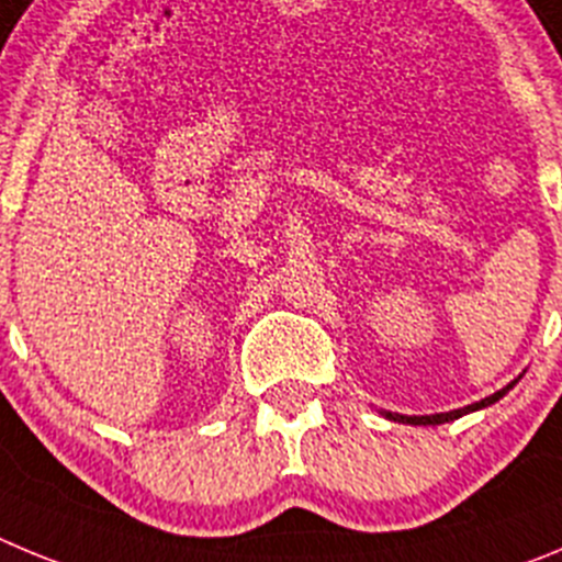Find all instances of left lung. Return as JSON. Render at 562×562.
<instances>
[{"mask_svg": "<svg viewBox=\"0 0 562 562\" xmlns=\"http://www.w3.org/2000/svg\"><path fill=\"white\" fill-rule=\"evenodd\" d=\"M520 378V375H518ZM518 378H515L513 383H507L504 389H498L495 394H490V397H484V401L473 403V406H464V408H453V412H442V414H423V417H417V414H397V412H381L383 417L392 419V423H403V426H442V423H453V419L464 417V414L470 412H479V408H487L493 406V403H498L504 397V394L509 392V389L518 383Z\"/></svg>", "mask_w": 562, "mask_h": 562, "instance_id": "obj_1", "label": "left lung"}]
</instances>
